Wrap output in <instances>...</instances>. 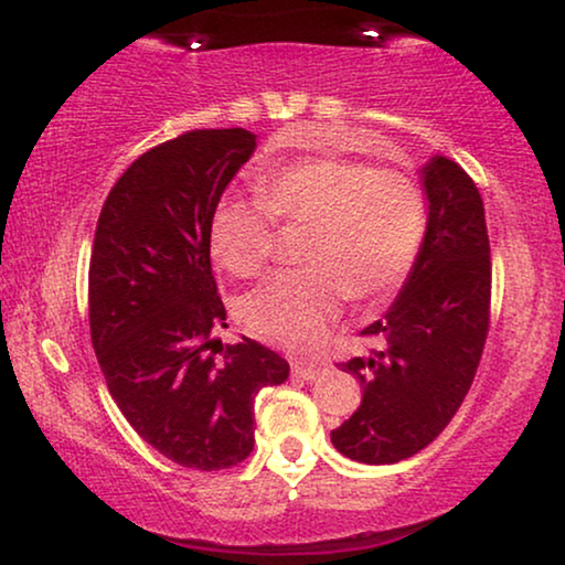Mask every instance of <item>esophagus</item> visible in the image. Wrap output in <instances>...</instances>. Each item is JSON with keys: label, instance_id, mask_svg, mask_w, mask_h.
<instances>
[{"label": "esophagus", "instance_id": "obj_1", "mask_svg": "<svg viewBox=\"0 0 565 565\" xmlns=\"http://www.w3.org/2000/svg\"><path fill=\"white\" fill-rule=\"evenodd\" d=\"M323 370H327L323 362H306V360L292 362V375L303 377V381H316V377H319Z\"/></svg>", "mask_w": 565, "mask_h": 565}]
</instances>
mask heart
<instances>
[{"mask_svg":"<svg viewBox=\"0 0 565 565\" xmlns=\"http://www.w3.org/2000/svg\"><path fill=\"white\" fill-rule=\"evenodd\" d=\"M275 221L311 226L306 269L267 277L242 298L238 313L254 337L306 350L321 342L350 296L381 300L401 288L419 254L427 200L401 172L298 161L262 177L259 200L228 198L215 207L211 249L228 273H259L273 257Z\"/></svg>","mask_w":565,"mask_h":565,"instance_id":"1","label":"heart"}]
</instances>
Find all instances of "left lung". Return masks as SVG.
Returning <instances> with one entry per match:
<instances>
[{
	"label": "left lung",
	"instance_id": "8db88e82",
	"mask_svg": "<svg viewBox=\"0 0 565 565\" xmlns=\"http://www.w3.org/2000/svg\"><path fill=\"white\" fill-rule=\"evenodd\" d=\"M427 231L398 298L362 329L375 350L342 362L362 404L331 443L347 458L388 466L439 437L473 383L489 334L491 249L481 192L447 157L422 169Z\"/></svg>",
	"mask_w": 565,
	"mask_h": 565
}]
</instances>
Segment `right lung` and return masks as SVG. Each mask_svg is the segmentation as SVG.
Listing matches in <instances>:
<instances>
[{
    "label": "right lung",
    "mask_w": 565,
    "mask_h": 565,
    "mask_svg": "<svg viewBox=\"0 0 565 565\" xmlns=\"http://www.w3.org/2000/svg\"><path fill=\"white\" fill-rule=\"evenodd\" d=\"M257 149L244 128L188 130L146 151L107 195L89 259V331L130 427L177 466L221 470L254 447V398L290 365L254 339L221 344L226 308L211 221Z\"/></svg>",
    "instance_id": "1"
}]
</instances>
